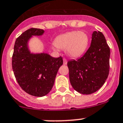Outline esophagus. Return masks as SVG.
<instances>
[{
    "label": "esophagus",
    "mask_w": 123,
    "mask_h": 123,
    "mask_svg": "<svg viewBox=\"0 0 123 123\" xmlns=\"http://www.w3.org/2000/svg\"><path fill=\"white\" fill-rule=\"evenodd\" d=\"M67 64V60L65 58H63V65H66Z\"/></svg>",
    "instance_id": "1"
}]
</instances>
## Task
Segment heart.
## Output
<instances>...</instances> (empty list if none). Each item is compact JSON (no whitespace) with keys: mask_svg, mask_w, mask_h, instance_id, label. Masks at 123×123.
<instances>
[{"mask_svg":"<svg viewBox=\"0 0 123 123\" xmlns=\"http://www.w3.org/2000/svg\"><path fill=\"white\" fill-rule=\"evenodd\" d=\"M89 38L84 31H73L60 35L56 37L52 48L55 50L65 49L66 54L71 58H78L86 51Z\"/></svg>","mask_w":123,"mask_h":123,"instance_id":"b5f03b06","label":"heart"}]
</instances>
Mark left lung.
Here are the masks:
<instances>
[{
    "label": "left lung",
    "mask_w": 123,
    "mask_h": 123,
    "mask_svg": "<svg viewBox=\"0 0 123 123\" xmlns=\"http://www.w3.org/2000/svg\"><path fill=\"white\" fill-rule=\"evenodd\" d=\"M110 55L105 37L101 31H93L86 52L76 60L68 62L73 88L83 94H92L101 88L109 75Z\"/></svg>",
    "instance_id": "obj_1"
}]
</instances>
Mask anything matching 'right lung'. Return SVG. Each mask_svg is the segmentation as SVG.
Returning a JSON list of instances; mask_svg holds the SVG:
<instances>
[{"instance_id":"1","label":"right lung","mask_w":123,"mask_h":123,"mask_svg":"<svg viewBox=\"0 0 123 123\" xmlns=\"http://www.w3.org/2000/svg\"><path fill=\"white\" fill-rule=\"evenodd\" d=\"M44 30L28 29L16 40L12 57L14 76L21 88L33 96L48 94L54 86L62 57H53L45 52H31L29 41L34 36H42Z\"/></svg>"}]
</instances>
